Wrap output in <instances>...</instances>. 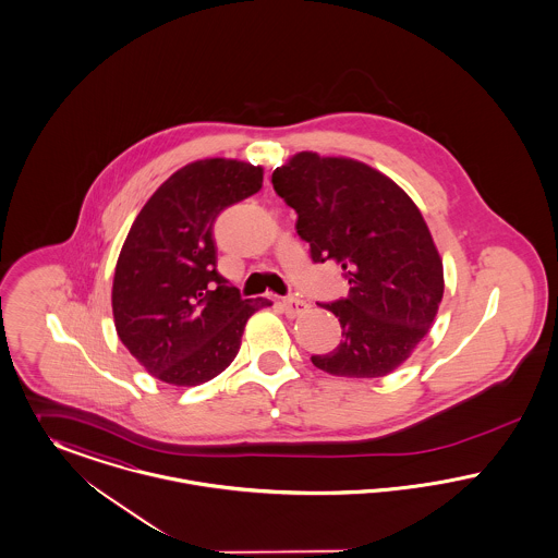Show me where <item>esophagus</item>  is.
<instances>
[{
  "mask_svg": "<svg viewBox=\"0 0 558 558\" xmlns=\"http://www.w3.org/2000/svg\"><path fill=\"white\" fill-rule=\"evenodd\" d=\"M282 307H284L287 316H291V318L301 316V314H305L310 310V305L303 299H299V296H284L282 299Z\"/></svg>",
  "mask_w": 558,
  "mask_h": 558,
  "instance_id": "1",
  "label": "esophagus"
}]
</instances>
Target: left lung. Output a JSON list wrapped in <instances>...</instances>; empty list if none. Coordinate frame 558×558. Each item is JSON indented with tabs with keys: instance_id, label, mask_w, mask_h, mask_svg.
Instances as JSON below:
<instances>
[{
	"instance_id": "obj_1",
	"label": "left lung",
	"mask_w": 558,
	"mask_h": 558,
	"mask_svg": "<svg viewBox=\"0 0 558 558\" xmlns=\"http://www.w3.org/2000/svg\"><path fill=\"white\" fill-rule=\"evenodd\" d=\"M276 194L296 213L312 262L341 265L345 299L323 303L341 341L312 356L339 377H384L427 335L445 293L442 262L426 221L392 179L350 158L301 151L274 170Z\"/></svg>"
}]
</instances>
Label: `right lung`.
Masks as SVG:
<instances>
[{"instance_id": "add662e5", "label": "right lung", "mask_w": 558, "mask_h": 558, "mask_svg": "<svg viewBox=\"0 0 558 558\" xmlns=\"http://www.w3.org/2000/svg\"><path fill=\"white\" fill-rule=\"evenodd\" d=\"M262 166L226 158L183 166L136 215L113 276V320L147 373L199 386L223 373L246 320L267 299H242L217 271L221 210L262 190Z\"/></svg>"}]
</instances>
